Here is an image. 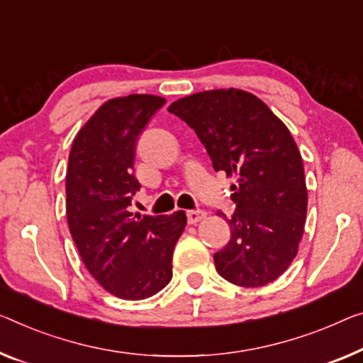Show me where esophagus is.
Returning <instances> with one entry per match:
<instances>
[{
    "label": "esophagus",
    "instance_id": "obj_1",
    "mask_svg": "<svg viewBox=\"0 0 363 363\" xmlns=\"http://www.w3.org/2000/svg\"><path fill=\"white\" fill-rule=\"evenodd\" d=\"M186 216H187V223L196 225L199 221H202L205 216H207V213H205L203 210H189Z\"/></svg>",
    "mask_w": 363,
    "mask_h": 363
}]
</instances>
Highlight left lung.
<instances>
[{
	"instance_id": "left-lung-1",
	"label": "left lung",
	"mask_w": 363,
	"mask_h": 363,
	"mask_svg": "<svg viewBox=\"0 0 363 363\" xmlns=\"http://www.w3.org/2000/svg\"><path fill=\"white\" fill-rule=\"evenodd\" d=\"M167 111L197 133L216 172L238 179L233 215L216 212L231 228L228 245L213 254L216 272L240 286L274 282L296 256L308 207L289 128L261 99L233 88L182 97Z\"/></svg>"
}]
</instances>
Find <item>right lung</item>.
<instances>
[{
    "label": "right lung",
    "mask_w": 363,
    "mask_h": 363,
    "mask_svg": "<svg viewBox=\"0 0 363 363\" xmlns=\"http://www.w3.org/2000/svg\"><path fill=\"white\" fill-rule=\"evenodd\" d=\"M166 99L130 94L107 101L73 140L67 169V220L89 274L109 294L143 300L172 277V251L186 213L128 212L140 182L137 140Z\"/></svg>",
    "instance_id": "obj_1"
}]
</instances>
